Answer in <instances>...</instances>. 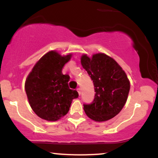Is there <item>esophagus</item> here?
I'll return each mask as SVG.
<instances>
[{
	"label": "esophagus",
	"mask_w": 158,
	"mask_h": 158,
	"mask_svg": "<svg viewBox=\"0 0 158 158\" xmlns=\"http://www.w3.org/2000/svg\"><path fill=\"white\" fill-rule=\"evenodd\" d=\"M77 90L78 91V93H79V95H80V94H81V88H78L77 89Z\"/></svg>",
	"instance_id": "obj_1"
}]
</instances>
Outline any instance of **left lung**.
<instances>
[{
  "label": "left lung",
  "instance_id": "obj_1",
  "mask_svg": "<svg viewBox=\"0 0 158 158\" xmlns=\"http://www.w3.org/2000/svg\"><path fill=\"white\" fill-rule=\"evenodd\" d=\"M81 64L93 80L95 97L93 102L84 104V110L96 122H104L117 115L126 104L130 81L118 63L105 53L91 58L81 56Z\"/></svg>",
  "mask_w": 158,
  "mask_h": 158
}]
</instances>
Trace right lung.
<instances>
[{"label": "right lung", "instance_id": "1", "mask_svg": "<svg viewBox=\"0 0 158 158\" xmlns=\"http://www.w3.org/2000/svg\"><path fill=\"white\" fill-rule=\"evenodd\" d=\"M72 54L61 56L54 50L47 52L32 69L25 81L29 103L40 118L56 121L66 115L77 90L69 88L70 77L62 73V68Z\"/></svg>", "mask_w": 158, "mask_h": 158}]
</instances>
